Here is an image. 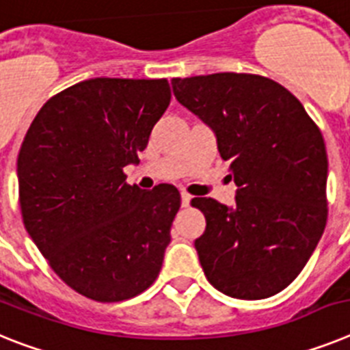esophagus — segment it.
Instances as JSON below:
<instances>
[{"label": "esophagus", "mask_w": 350, "mask_h": 350, "mask_svg": "<svg viewBox=\"0 0 350 350\" xmlns=\"http://www.w3.org/2000/svg\"><path fill=\"white\" fill-rule=\"evenodd\" d=\"M190 200H192V196H188L187 192H181V204H183V208L190 206Z\"/></svg>", "instance_id": "obj_1"}]
</instances>
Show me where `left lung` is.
I'll return each instance as SVG.
<instances>
[{"label":"left lung","mask_w":350,"mask_h":350,"mask_svg":"<svg viewBox=\"0 0 350 350\" xmlns=\"http://www.w3.org/2000/svg\"><path fill=\"white\" fill-rule=\"evenodd\" d=\"M174 96L208 124L230 162L236 204L192 199L206 217L196 239L206 278L238 299L275 296L314 254L327 218V154L301 102L254 74L172 79Z\"/></svg>","instance_id":"left-lung-1"}]
</instances>
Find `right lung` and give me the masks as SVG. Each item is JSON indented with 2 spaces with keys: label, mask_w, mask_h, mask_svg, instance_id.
Segmentation results:
<instances>
[{
  "label": "right lung",
  "mask_w": 350,
  "mask_h": 350,
  "mask_svg": "<svg viewBox=\"0 0 350 350\" xmlns=\"http://www.w3.org/2000/svg\"><path fill=\"white\" fill-rule=\"evenodd\" d=\"M171 102L167 79H88L49 100L17 158L24 227L59 278L83 296H137L160 273L181 197L142 190L123 167Z\"/></svg>",
  "instance_id": "obj_1"
}]
</instances>
